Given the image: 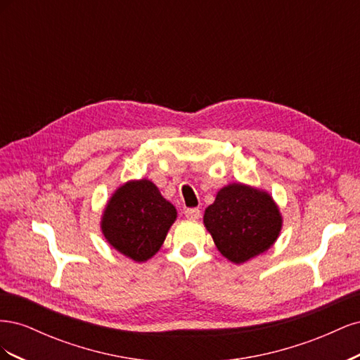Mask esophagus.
Here are the masks:
<instances>
[{
  "instance_id": "obj_1",
  "label": "esophagus",
  "mask_w": 360,
  "mask_h": 360,
  "mask_svg": "<svg viewBox=\"0 0 360 360\" xmlns=\"http://www.w3.org/2000/svg\"><path fill=\"white\" fill-rule=\"evenodd\" d=\"M184 216H186L188 219L195 221V219H200L201 212L198 209H186V210H184Z\"/></svg>"
}]
</instances>
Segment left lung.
<instances>
[{"label":"left lung","instance_id":"1","mask_svg":"<svg viewBox=\"0 0 360 360\" xmlns=\"http://www.w3.org/2000/svg\"><path fill=\"white\" fill-rule=\"evenodd\" d=\"M204 225L219 252L236 264L263 254L279 236L282 217L264 191L233 183L205 209Z\"/></svg>","mask_w":360,"mask_h":360}]
</instances>
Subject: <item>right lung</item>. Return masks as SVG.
<instances>
[{
  "mask_svg": "<svg viewBox=\"0 0 360 360\" xmlns=\"http://www.w3.org/2000/svg\"><path fill=\"white\" fill-rule=\"evenodd\" d=\"M177 217L176 207L150 180L127 181L108 202L102 217L103 236L118 252L147 261L160 249Z\"/></svg>",
  "mask_w": 360,
  "mask_h": 360,
  "instance_id": "add662e5",
  "label": "right lung"
}]
</instances>
